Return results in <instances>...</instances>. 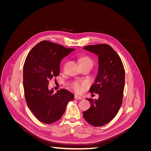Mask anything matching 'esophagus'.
Masks as SVG:
<instances>
[{"mask_svg": "<svg viewBox=\"0 0 151 151\" xmlns=\"http://www.w3.org/2000/svg\"><path fill=\"white\" fill-rule=\"evenodd\" d=\"M75 99H77V100H79V99H83V98H82L81 96L80 95H75Z\"/></svg>", "mask_w": 151, "mask_h": 151, "instance_id": "1", "label": "esophagus"}]
</instances>
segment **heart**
I'll return each instance as SVG.
<instances>
[{
  "label": "heart",
  "mask_w": 151,
  "mask_h": 151,
  "mask_svg": "<svg viewBox=\"0 0 151 151\" xmlns=\"http://www.w3.org/2000/svg\"><path fill=\"white\" fill-rule=\"evenodd\" d=\"M79 62H80V64H82V63H89L92 65L93 64V62L92 60V59L89 58V57H81L79 60ZM84 86H85V84L82 83L79 81H76L74 83H73L71 85L73 89L77 91V92H81V91L83 90Z\"/></svg>",
  "instance_id": "b5f03b06"
}]
</instances>
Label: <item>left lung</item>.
I'll return each mask as SVG.
<instances>
[{
    "mask_svg": "<svg viewBox=\"0 0 151 151\" xmlns=\"http://www.w3.org/2000/svg\"><path fill=\"white\" fill-rule=\"evenodd\" d=\"M98 56L99 70L90 92L99 94L98 99H87L91 106L83 112L84 119L94 127L111 121L120 108L125 86V69L121 58L107 44L88 45L83 48Z\"/></svg>",
    "mask_w": 151,
    "mask_h": 151,
    "instance_id": "obj_1",
    "label": "left lung"
}]
</instances>
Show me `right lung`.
Wrapping results in <instances>:
<instances>
[{
  "label": "right lung",
  "mask_w": 151,
  "mask_h": 151,
  "mask_svg": "<svg viewBox=\"0 0 151 151\" xmlns=\"http://www.w3.org/2000/svg\"><path fill=\"white\" fill-rule=\"evenodd\" d=\"M74 50L44 40L35 45L26 58L23 67L26 101L41 122L51 124L60 119L67 103L74 98L66 89L54 93L48 87L49 81L60 74L62 59Z\"/></svg>",
  "instance_id": "right-lung-1"
}]
</instances>
